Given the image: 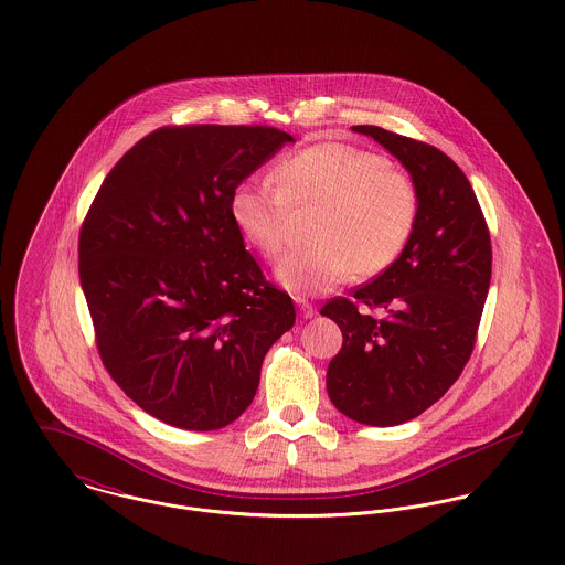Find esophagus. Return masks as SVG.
<instances>
[{
	"label": "esophagus",
	"instance_id": "34e87169",
	"mask_svg": "<svg viewBox=\"0 0 565 565\" xmlns=\"http://www.w3.org/2000/svg\"><path fill=\"white\" fill-rule=\"evenodd\" d=\"M294 302L298 305V309H300V316H302V318H307V320H309V318H313V316H316V309H313V305H311L307 298L296 296V298H294Z\"/></svg>",
	"mask_w": 565,
	"mask_h": 565
}]
</instances>
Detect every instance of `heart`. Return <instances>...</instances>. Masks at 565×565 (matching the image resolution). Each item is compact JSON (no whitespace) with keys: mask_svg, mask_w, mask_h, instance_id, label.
<instances>
[{"mask_svg":"<svg viewBox=\"0 0 565 565\" xmlns=\"http://www.w3.org/2000/svg\"><path fill=\"white\" fill-rule=\"evenodd\" d=\"M309 242L276 269L296 296H322L354 276L392 267L419 215L415 180L363 148L326 141L274 164L269 180H243L228 202L231 220L254 252L278 260L289 245L294 211H313Z\"/></svg>","mask_w":565,"mask_h":565,"instance_id":"heart-1","label":"heart"}]
</instances>
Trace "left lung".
Wrapping results in <instances>:
<instances>
[{
  "label": "left lung",
  "instance_id": "8db88e82",
  "mask_svg": "<svg viewBox=\"0 0 565 565\" xmlns=\"http://www.w3.org/2000/svg\"><path fill=\"white\" fill-rule=\"evenodd\" d=\"M354 130L408 169L419 215L392 267L356 287L352 300L323 305L322 316L343 334L326 390L350 419L396 426L437 403L470 361L491 280V239L475 189L450 157L379 126Z\"/></svg>",
  "mask_w": 565,
  "mask_h": 565
}]
</instances>
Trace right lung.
<instances>
[{
  "instance_id": "right-lung-1",
  "label": "right lung",
  "mask_w": 565,
  "mask_h": 565,
  "mask_svg": "<svg viewBox=\"0 0 565 565\" xmlns=\"http://www.w3.org/2000/svg\"><path fill=\"white\" fill-rule=\"evenodd\" d=\"M294 137L271 126H164L104 178L78 269L95 345L124 394L164 424L215 430L254 401L294 322L245 249L233 189Z\"/></svg>"
}]
</instances>
